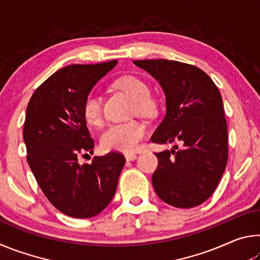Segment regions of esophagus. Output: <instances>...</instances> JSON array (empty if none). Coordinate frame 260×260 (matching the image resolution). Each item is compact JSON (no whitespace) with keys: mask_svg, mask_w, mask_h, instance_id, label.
<instances>
[{"mask_svg":"<svg viewBox=\"0 0 260 260\" xmlns=\"http://www.w3.org/2000/svg\"><path fill=\"white\" fill-rule=\"evenodd\" d=\"M136 153H126L125 155V158H126V160L127 161H131V160H134V159H136Z\"/></svg>","mask_w":260,"mask_h":260,"instance_id":"1","label":"esophagus"}]
</instances>
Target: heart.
I'll return each instance as SVG.
<instances>
[{"label":"heart","mask_w":260,"mask_h":260,"mask_svg":"<svg viewBox=\"0 0 260 260\" xmlns=\"http://www.w3.org/2000/svg\"><path fill=\"white\" fill-rule=\"evenodd\" d=\"M116 89L122 91L133 101V109L139 114H150L155 110V103L150 98V89L142 79L135 76H124L114 81ZM83 116L91 125H100L103 120L102 98L96 93H88L82 105ZM147 134L143 122L131 120L118 122L108 127L102 135V146L108 150L129 152L140 146Z\"/></svg>","instance_id":"obj_1"}]
</instances>
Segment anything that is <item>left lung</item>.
Here are the masks:
<instances>
[{
  "mask_svg": "<svg viewBox=\"0 0 260 260\" xmlns=\"http://www.w3.org/2000/svg\"><path fill=\"white\" fill-rule=\"evenodd\" d=\"M134 64L159 82L166 98V114L151 142L183 146L155 153L153 189L175 208L200 205L215 190L228 159L227 124L218 87L201 69L181 61L146 59Z\"/></svg>",
  "mask_w": 260,
  "mask_h": 260,
  "instance_id": "8db88e82",
  "label": "left lung"
}]
</instances>
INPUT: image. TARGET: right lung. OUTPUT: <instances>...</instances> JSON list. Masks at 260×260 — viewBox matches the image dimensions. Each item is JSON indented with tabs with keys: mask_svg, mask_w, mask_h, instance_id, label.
<instances>
[{
	"mask_svg": "<svg viewBox=\"0 0 260 260\" xmlns=\"http://www.w3.org/2000/svg\"><path fill=\"white\" fill-rule=\"evenodd\" d=\"M116 64L60 69L37 88L26 109L23 134L28 165L50 203L72 218H91L107 208L126 161L121 153L109 152L94 157L91 164L79 162L94 152L83 101Z\"/></svg>",
	"mask_w": 260,
	"mask_h": 260,
	"instance_id": "right-lung-1",
	"label": "right lung"
}]
</instances>
